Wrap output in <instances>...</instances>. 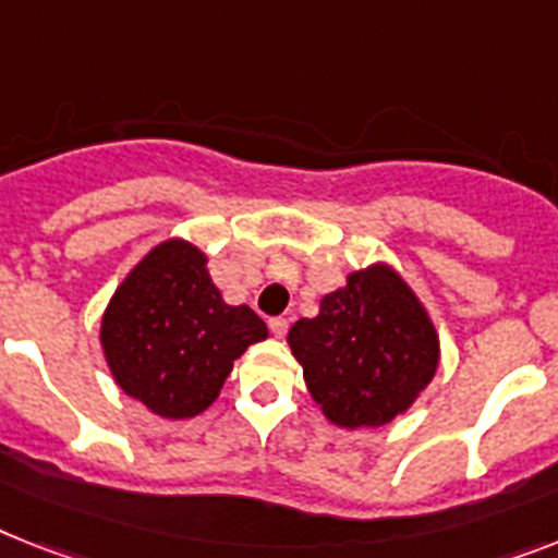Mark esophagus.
<instances>
[{
	"label": "esophagus",
	"instance_id": "34e87169",
	"mask_svg": "<svg viewBox=\"0 0 558 558\" xmlns=\"http://www.w3.org/2000/svg\"><path fill=\"white\" fill-rule=\"evenodd\" d=\"M268 328L274 336H284L288 333V319H284V316H274V319L268 322Z\"/></svg>",
	"mask_w": 558,
	"mask_h": 558
}]
</instances>
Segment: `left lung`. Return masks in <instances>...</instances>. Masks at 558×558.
Listing matches in <instances>:
<instances>
[{
    "instance_id": "8db88e82",
    "label": "left lung",
    "mask_w": 558,
    "mask_h": 558,
    "mask_svg": "<svg viewBox=\"0 0 558 558\" xmlns=\"http://www.w3.org/2000/svg\"><path fill=\"white\" fill-rule=\"evenodd\" d=\"M290 351L322 413L339 427H379L408 411L439 365L434 322L388 265L348 276L299 319Z\"/></svg>"
}]
</instances>
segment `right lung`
Masks as SVG:
<instances>
[{"label":"right lung","mask_w":558,"mask_h":558,"mask_svg":"<svg viewBox=\"0 0 558 558\" xmlns=\"http://www.w3.org/2000/svg\"><path fill=\"white\" fill-rule=\"evenodd\" d=\"M205 253L170 239L110 299L102 348L119 388L165 418H191L222 390L247 344L268 336L247 305H225Z\"/></svg>","instance_id":"right-lung-1"}]
</instances>
